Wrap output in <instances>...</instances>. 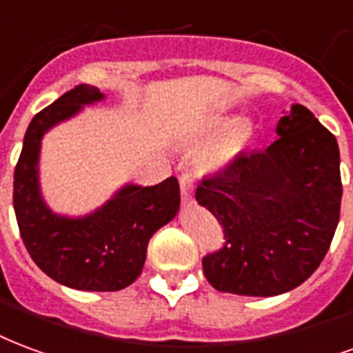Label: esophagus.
I'll return each instance as SVG.
<instances>
[{
    "mask_svg": "<svg viewBox=\"0 0 353 353\" xmlns=\"http://www.w3.org/2000/svg\"><path fill=\"white\" fill-rule=\"evenodd\" d=\"M180 197L182 203H192L194 201V184L192 179L188 174H180Z\"/></svg>",
    "mask_w": 353,
    "mask_h": 353,
    "instance_id": "obj_1",
    "label": "esophagus"
}]
</instances>
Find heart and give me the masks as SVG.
<instances>
[{"label": "heart", "instance_id": "1", "mask_svg": "<svg viewBox=\"0 0 353 353\" xmlns=\"http://www.w3.org/2000/svg\"><path fill=\"white\" fill-rule=\"evenodd\" d=\"M225 128V120H216L212 123V131L218 133ZM252 135V128L248 122L231 123L228 130L223 131L220 139L216 141L212 148L208 150L207 161L210 167H225L236 158V154L243 150Z\"/></svg>", "mask_w": 353, "mask_h": 353}]
</instances>
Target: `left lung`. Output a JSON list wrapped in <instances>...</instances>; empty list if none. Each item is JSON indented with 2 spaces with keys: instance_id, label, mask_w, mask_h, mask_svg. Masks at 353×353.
I'll use <instances>...</instances> for the list:
<instances>
[{
  "instance_id": "obj_1",
  "label": "left lung",
  "mask_w": 353,
  "mask_h": 353,
  "mask_svg": "<svg viewBox=\"0 0 353 353\" xmlns=\"http://www.w3.org/2000/svg\"><path fill=\"white\" fill-rule=\"evenodd\" d=\"M276 135L269 148L236 156L195 192L225 236L220 250L203 258L218 292H290L320 267L335 235L342 197L335 135L303 105L280 118Z\"/></svg>"
}]
</instances>
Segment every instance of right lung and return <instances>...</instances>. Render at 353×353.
Listing matches in <instances>:
<instances>
[{
  "mask_svg": "<svg viewBox=\"0 0 353 353\" xmlns=\"http://www.w3.org/2000/svg\"><path fill=\"white\" fill-rule=\"evenodd\" d=\"M103 97L95 86L79 84L37 112L14 169L12 205L30 256L50 279L82 292H118L133 284L143 271L150 236L180 207L174 176L156 186L125 184L86 216L71 218L46 207L39 186L43 135Z\"/></svg>",
  "mask_w": 353,
  "mask_h": 353,
  "instance_id": "add662e5",
  "label": "right lung"
}]
</instances>
